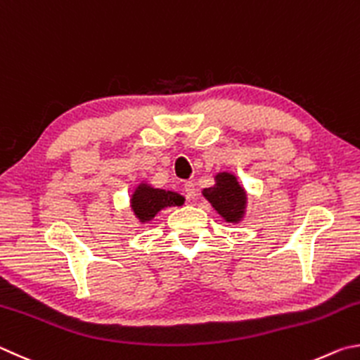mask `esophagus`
<instances>
[{
  "instance_id": "1",
  "label": "esophagus",
  "mask_w": 360,
  "mask_h": 360,
  "mask_svg": "<svg viewBox=\"0 0 360 360\" xmlns=\"http://www.w3.org/2000/svg\"><path fill=\"white\" fill-rule=\"evenodd\" d=\"M184 191H185V196L188 199L196 198V188H194L193 181H185V184H184Z\"/></svg>"
}]
</instances>
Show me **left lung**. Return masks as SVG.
Here are the masks:
<instances>
[{"label": "left lung", "mask_w": 360, "mask_h": 360, "mask_svg": "<svg viewBox=\"0 0 360 360\" xmlns=\"http://www.w3.org/2000/svg\"><path fill=\"white\" fill-rule=\"evenodd\" d=\"M202 194L228 223H238L243 218L247 209V193L234 174L218 172L215 185L205 188Z\"/></svg>", "instance_id": "8db88e82"}]
</instances>
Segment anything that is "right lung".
Here are the masks:
<instances>
[{
    "label": "right lung",
    "instance_id": "obj_1",
    "mask_svg": "<svg viewBox=\"0 0 360 360\" xmlns=\"http://www.w3.org/2000/svg\"><path fill=\"white\" fill-rule=\"evenodd\" d=\"M184 196L179 193L160 190L147 184L137 185L131 196V209L141 223H148L156 217L158 212L167 207L184 204Z\"/></svg>",
    "mask_w": 360,
    "mask_h": 360
}]
</instances>
